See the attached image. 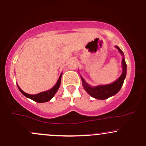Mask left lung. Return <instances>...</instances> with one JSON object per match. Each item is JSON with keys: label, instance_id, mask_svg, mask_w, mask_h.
<instances>
[{"label": "left lung", "instance_id": "obj_1", "mask_svg": "<svg viewBox=\"0 0 146 146\" xmlns=\"http://www.w3.org/2000/svg\"><path fill=\"white\" fill-rule=\"evenodd\" d=\"M115 48L118 49L119 52L121 53V55L123 56L122 61H121V65H122V73H121L120 77L116 80L115 81L111 84L104 85H98L96 87H91L87 84L85 80L83 79V77H81L82 83L84 89L91 96H92L94 98L99 99V100H105L108 98L113 96L115 94H116L120 90L121 87H122L123 83H124V79L126 78V63L125 61L124 57V53L121 50L118 46H116Z\"/></svg>", "mask_w": 146, "mask_h": 146}]
</instances>
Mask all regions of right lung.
<instances>
[{
    "instance_id": "add662e5",
    "label": "right lung",
    "mask_w": 146,
    "mask_h": 146,
    "mask_svg": "<svg viewBox=\"0 0 146 146\" xmlns=\"http://www.w3.org/2000/svg\"><path fill=\"white\" fill-rule=\"evenodd\" d=\"M61 76H62V73L60 75L59 79H58L57 82H56V85L52 87L50 90L46 91V92H40V93L35 94V95H31V94H28L25 93V92H23L21 89L20 88V87L18 85V87L19 90L20 91V92L23 94L24 96H25L26 97L29 98L31 99V100L35 101L37 102H39V103H42V102H46L50 100L52 98L53 96H54V94L56 93L57 90H59L60 85H61Z\"/></svg>"
}]
</instances>
